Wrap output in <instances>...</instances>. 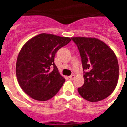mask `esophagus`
Instances as JSON below:
<instances>
[{"mask_svg":"<svg viewBox=\"0 0 127 127\" xmlns=\"http://www.w3.org/2000/svg\"><path fill=\"white\" fill-rule=\"evenodd\" d=\"M75 75H70L69 77L70 80H73V79L75 78Z\"/></svg>","mask_w":127,"mask_h":127,"instance_id":"esophagus-1","label":"esophagus"}]
</instances>
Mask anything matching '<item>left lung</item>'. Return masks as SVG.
<instances>
[{"label":"left lung","mask_w":127,"mask_h":127,"mask_svg":"<svg viewBox=\"0 0 127 127\" xmlns=\"http://www.w3.org/2000/svg\"><path fill=\"white\" fill-rule=\"evenodd\" d=\"M82 58L84 85L77 88L80 96L90 102L109 96L117 85L119 66L117 57L110 47L96 38L72 37Z\"/></svg>","instance_id":"left-lung-1"}]
</instances>
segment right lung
I'll return each mask as SVG.
<instances>
[{"mask_svg":"<svg viewBox=\"0 0 127 127\" xmlns=\"http://www.w3.org/2000/svg\"><path fill=\"white\" fill-rule=\"evenodd\" d=\"M71 41L42 33L29 40L18 54L16 76L24 93L34 100L47 101L56 95L65 79L54 64V56L60 48Z\"/></svg>","mask_w":127,"mask_h":127,"instance_id":"right-lung-1","label":"right lung"}]
</instances>
